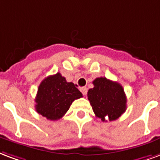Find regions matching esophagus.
I'll use <instances>...</instances> for the list:
<instances>
[{
	"instance_id": "esophagus-1",
	"label": "esophagus",
	"mask_w": 160,
	"mask_h": 160,
	"mask_svg": "<svg viewBox=\"0 0 160 160\" xmlns=\"http://www.w3.org/2000/svg\"><path fill=\"white\" fill-rule=\"evenodd\" d=\"M80 91L82 92V94L84 96H85L86 93H87V88H86V87H81V88H80Z\"/></svg>"
}]
</instances>
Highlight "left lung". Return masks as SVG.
<instances>
[{
    "instance_id": "obj_1",
    "label": "left lung",
    "mask_w": 160,
    "mask_h": 160,
    "mask_svg": "<svg viewBox=\"0 0 160 160\" xmlns=\"http://www.w3.org/2000/svg\"><path fill=\"white\" fill-rule=\"evenodd\" d=\"M93 85L87 96L96 118L103 122L120 118L127 109V97L122 86L106 77L96 78ZM106 116L108 117V119H105Z\"/></svg>"
}]
</instances>
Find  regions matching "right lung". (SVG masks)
Listing matches in <instances>:
<instances>
[{
    "label": "right lung",
    "instance_id": "obj_1",
    "mask_svg": "<svg viewBox=\"0 0 160 160\" xmlns=\"http://www.w3.org/2000/svg\"><path fill=\"white\" fill-rule=\"evenodd\" d=\"M82 96L74 83L67 82L60 73H57L45 78L39 85L35 109L48 120H58L67 112L72 102Z\"/></svg>",
    "mask_w": 160,
    "mask_h": 160
}]
</instances>
